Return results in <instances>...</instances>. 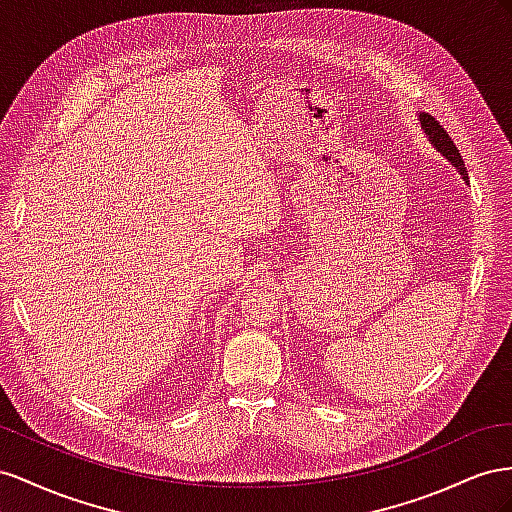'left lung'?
Returning <instances> with one entry per match:
<instances>
[{
	"instance_id": "8db88e82",
	"label": "left lung",
	"mask_w": 512,
	"mask_h": 512,
	"mask_svg": "<svg viewBox=\"0 0 512 512\" xmlns=\"http://www.w3.org/2000/svg\"><path fill=\"white\" fill-rule=\"evenodd\" d=\"M418 118H420L422 130H425V135L429 137L433 148L440 152L448 160V163H452V165L457 167V171L461 173V178H463L465 184H470V178H467V169L463 165V158H461V154L457 150V145L452 143V139L448 137L446 130L440 126V122H437L435 118H431L429 113H420Z\"/></svg>"
}]
</instances>
